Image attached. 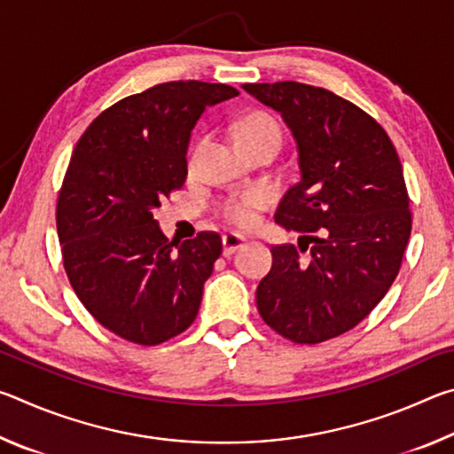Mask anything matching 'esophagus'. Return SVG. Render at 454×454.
<instances>
[{
  "label": "esophagus",
  "mask_w": 454,
  "mask_h": 454,
  "mask_svg": "<svg viewBox=\"0 0 454 454\" xmlns=\"http://www.w3.org/2000/svg\"><path fill=\"white\" fill-rule=\"evenodd\" d=\"M246 242L244 236H238V234H226L222 238V246H224V256L234 254L238 248H242Z\"/></svg>",
  "instance_id": "34e87169"
}]
</instances>
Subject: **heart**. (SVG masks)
Instances as JSON below:
<instances>
[{"label": "heart", "instance_id": "1", "mask_svg": "<svg viewBox=\"0 0 454 454\" xmlns=\"http://www.w3.org/2000/svg\"><path fill=\"white\" fill-rule=\"evenodd\" d=\"M236 140L240 144V148L260 142H274L282 144V129L278 121L274 118L266 116V114H250L244 120L238 121L236 126ZM198 148L192 153V160L196 158ZM268 204V198L264 192L250 190L244 192V194L230 196L224 202H220L218 214L220 218L232 224L236 228H252L258 222L260 210H264Z\"/></svg>", "mask_w": 454, "mask_h": 454}]
</instances>
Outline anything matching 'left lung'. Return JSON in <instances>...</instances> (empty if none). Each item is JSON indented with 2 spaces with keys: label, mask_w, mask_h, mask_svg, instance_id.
I'll return each instance as SVG.
<instances>
[{
  "label": "left lung",
  "mask_w": 454,
  "mask_h": 454,
  "mask_svg": "<svg viewBox=\"0 0 454 454\" xmlns=\"http://www.w3.org/2000/svg\"><path fill=\"white\" fill-rule=\"evenodd\" d=\"M242 88L280 112L301 166L274 218L302 236L272 246L258 312L296 344L330 340L363 322L401 270L412 228L401 160L379 121L333 91L298 82Z\"/></svg>",
  "instance_id": "1"
}]
</instances>
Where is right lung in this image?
Instances as JSON below:
<instances>
[{
    "instance_id": "right-lung-1",
    "label": "right lung",
    "mask_w": 454,
    "mask_h": 454,
    "mask_svg": "<svg viewBox=\"0 0 454 454\" xmlns=\"http://www.w3.org/2000/svg\"><path fill=\"white\" fill-rule=\"evenodd\" d=\"M238 94L226 83H158L107 107L75 144L56 208L61 258L86 310L128 342L156 347L196 318L222 238L168 240L153 208L186 182L206 107Z\"/></svg>"
}]
</instances>
